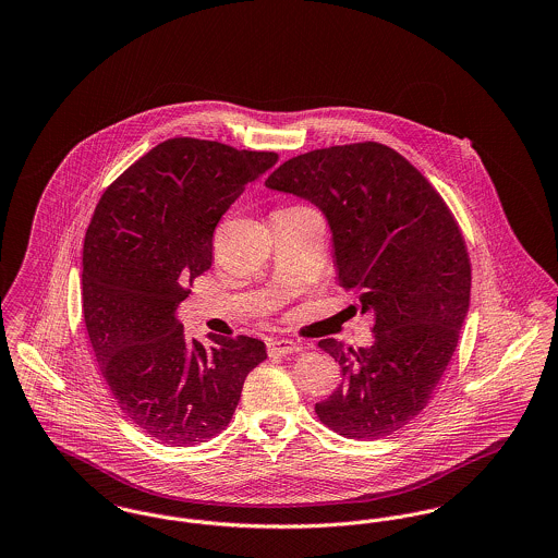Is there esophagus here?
Wrapping results in <instances>:
<instances>
[{"mask_svg": "<svg viewBox=\"0 0 558 558\" xmlns=\"http://www.w3.org/2000/svg\"><path fill=\"white\" fill-rule=\"evenodd\" d=\"M267 351H269V355H289V353L301 351V345L291 339H269Z\"/></svg>", "mask_w": 558, "mask_h": 558, "instance_id": "esophagus-1", "label": "esophagus"}]
</instances>
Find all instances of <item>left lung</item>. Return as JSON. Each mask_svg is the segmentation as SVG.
<instances>
[{
	"instance_id": "obj_1",
	"label": "left lung",
	"mask_w": 558,
	"mask_h": 558,
	"mask_svg": "<svg viewBox=\"0 0 558 558\" xmlns=\"http://www.w3.org/2000/svg\"><path fill=\"white\" fill-rule=\"evenodd\" d=\"M266 186L324 213L339 287L374 314L371 347L319 341L343 372L316 403L319 421L349 439L396 433L433 398L469 314L471 262L453 215L416 167L376 142L299 155Z\"/></svg>"
}]
</instances>
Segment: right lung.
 Segmentation results:
<instances>
[{"label":"right lung","mask_w":558,"mask_h":558,"mask_svg":"<svg viewBox=\"0 0 558 558\" xmlns=\"http://www.w3.org/2000/svg\"><path fill=\"white\" fill-rule=\"evenodd\" d=\"M276 153L173 137L108 186L83 242V318L110 393L133 425L169 446L221 433L246 374L267 357L253 337L187 339L186 284L213 262V232Z\"/></svg>","instance_id":"1"}]
</instances>
